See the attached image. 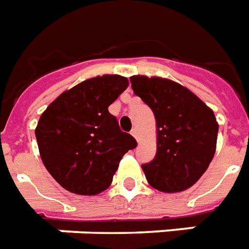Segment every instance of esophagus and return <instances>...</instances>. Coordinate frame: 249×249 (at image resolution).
Masks as SVG:
<instances>
[{
  "instance_id": "esophagus-1",
  "label": "esophagus",
  "mask_w": 249,
  "mask_h": 249,
  "mask_svg": "<svg viewBox=\"0 0 249 249\" xmlns=\"http://www.w3.org/2000/svg\"><path fill=\"white\" fill-rule=\"evenodd\" d=\"M130 133H132V136L135 137L136 140L139 141V133H137V130H136V129H132V132H130Z\"/></svg>"
}]
</instances>
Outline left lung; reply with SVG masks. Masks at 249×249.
Masks as SVG:
<instances>
[{
  "label": "left lung",
  "mask_w": 249,
  "mask_h": 249,
  "mask_svg": "<svg viewBox=\"0 0 249 249\" xmlns=\"http://www.w3.org/2000/svg\"><path fill=\"white\" fill-rule=\"evenodd\" d=\"M132 89L155 114L157 152L142 164L148 183L161 192H181L207 171L216 151L219 125L189 89L160 77H130Z\"/></svg>",
  "instance_id": "8db88e82"
}]
</instances>
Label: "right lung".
Returning a JSON list of instances; mask_svg holds the SVG:
<instances>
[{"instance_id": "add662e5", "label": "right lung", "mask_w": 249, "mask_h": 249, "mask_svg": "<svg viewBox=\"0 0 249 249\" xmlns=\"http://www.w3.org/2000/svg\"><path fill=\"white\" fill-rule=\"evenodd\" d=\"M128 80L105 74L58 96L41 114L36 139L44 165L69 192L97 195L110 185L125 153L137 146L108 107Z\"/></svg>"}]
</instances>
